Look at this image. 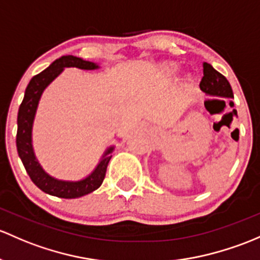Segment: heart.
<instances>
[{
	"mask_svg": "<svg viewBox=\"0 0 260 260\" xmlns=\"http://www.w3.org/2000/svg\"><path fill=\"white\" fill-rule=\"evenodd\" d=\"M160 73H162L165 77L173 78L178 75L179 67L177 63H173V62H169V63H165L160 66Z\"/></svg>",
	"mask_w": 260,
	"mask_h": 260,
	"instance_id": "1",
	"label": "heart"
}]
</instances>
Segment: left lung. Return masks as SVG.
<instances>
[{
	"mask_svg": "<svg viewBox=\"0 0 260 260\" xmlns=\"http://www.w3.org/2000/svg\"><path fill=\"white\" fill-rule=\"evenodd\" d=\"M199 87L206 94L229 98V100L233 98V91L226 78L207 62L203 63V78L199 83ZM231 103L233 102L231 101Z\"/></svg>",
	"mask_w": 260,
	"mask_h": 260,
	"instance_id": "1",
	"label": "left lung"
}]
</instances>
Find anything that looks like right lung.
I'll list each match as a JSON object with an SVG mask.
<instances>
[{
  "instance_id": "obj_1",
  "label": "right lung",
  "mask_w": 260,
  "mask_h": 260,
  "mask_svg": "<svg viewBox=\"0 0 260 260\" xmlns=\"http://www.w3.org/2000/svg\"><path fill=\"white\" fill-rule=\"evenodd\" d=\"M67 67H76L81 68V70H97L100 66L93 62L84 61L80 57L68 54V56L59 57L58 59L52 62L45 71L35 76L27 86L23 101L18 109L16 144H17L18 155H20L29 178L41 190L47 194L59 197V198L72 199L88 194L101 187L103 179H105L108 162L112 158L111 153L113 152L114 147L112 146L107 148V151L101 158L100 163L89 176L81 180H76V182L53 178L50 174L46 173L38 163L34 152V146H32V127H34L38 102L48 84L54 78L58 77L62 71Z\"/></svg>"
}]
</instances>
